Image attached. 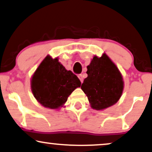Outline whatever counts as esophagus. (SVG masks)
I'll return each instance as SVG.
<instances>
[{
	"instance_id": "34e87169",
	"label": "esophagus",
	"mask_w": 152,
	"mask_h": 152,
	"mask_svg": "<svg viewBox=\"0 0 152 152\" xmlns=\"http://www.w3.org/2000/svg\"><path fill=\"white\" fill-rule=\"evenodd\" d=\"M78 78H79V79H80V82H81V83L83 82V76H82L81 74H79V75H78Z\"/></svg>"
}]
</instances>
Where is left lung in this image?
Listing matches in <instances>:
<instances>
[{"mask_svg": "<svg viewBox=\"0 0 152 152\" xmlns=\"http://www.w3.org/2000/svg\"><path fill=\"white\" fill-rule=\"evenodd\" d=\"M87 69L88 77L81 89L92 108L102 110L116 104L121 97L124 84L116 64L104 53L101 57L94 56Z\"/></svg>", "mask_w": 152, "mask_h": 152, "instance_id": "1", "label": "left lung"}]
</instances>
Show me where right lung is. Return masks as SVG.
Here are the masks:
<instances>
[{"mask_svg": "<svg viewBox=\"0 0 152 152\" xmlns=\"http://www.w3.org/2000/svg\"><path fill=\"white\" fill-rule=\"evenodd\" d=\"M81 85L72 71L48 55L34 72L31 87L34 97L43 107L57 109L64 106L69 96Z\"/></svg>", "mask_w": 152, "mask_h": 152, "instance_id": "add662e5", "label": "right lung"}]
</instances>
